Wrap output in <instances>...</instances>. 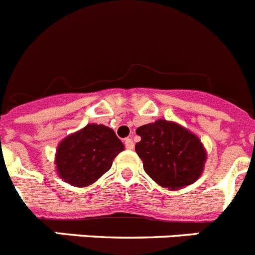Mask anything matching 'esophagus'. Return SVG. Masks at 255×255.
<instances>
[{
  "label": "esophagus",
  "instance_id": "34e87169",
  "mask_svg": "<svg viewBox=\"0 0 255 255\" xmlns=\"http://www.w3.org/2000/svg\"><path fill=\"white\" fill-rule=\"evenodd\" d=\"M124 144H125L126 149H134V141H132L131 137H126L124 140Z\"/></svg>",
  "mask_w": 255,
  "mask_h": 255
}]
</instances>
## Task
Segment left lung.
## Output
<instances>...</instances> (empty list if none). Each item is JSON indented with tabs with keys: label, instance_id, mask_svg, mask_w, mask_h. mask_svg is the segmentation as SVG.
I'll return each mask as SVG.
<instances>
[{
	"label": "left lung",
	"instance_id": "left-lung-1",
	"mask_svg": "<svg viewBox=\"0 0 255 255\" xmlns=\"http://www.w3.org/2000/svg\"><path fill=\"white\" fill-rule=\"evenodd\" d=\"M141 137L135 145L143 167L151 179L169 190L193 183L204 170L206 153L196 135L167 120L136 129Z\"/></svg>",
	"mask_w": 255,
	"mask_h": 255
}]
</instances>
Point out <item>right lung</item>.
<instances>
[{
    "instance_id": "obj_1",
    "label": "right lung",
    "mask_w": 255,
    "mask_h": 255,
    "mask_svg": "<svg viewBox=\"0 0 255 255\" xmlns=\"http://www.w3.org/2000/svg\"><path fill=\"white\" fill-rule=\"evenodd\" d=\"M124 144L114 130L90 124L59 144L55 164L59 176L72 186L85 187L104 176Z\"/></svg>"
}]
</instances>
